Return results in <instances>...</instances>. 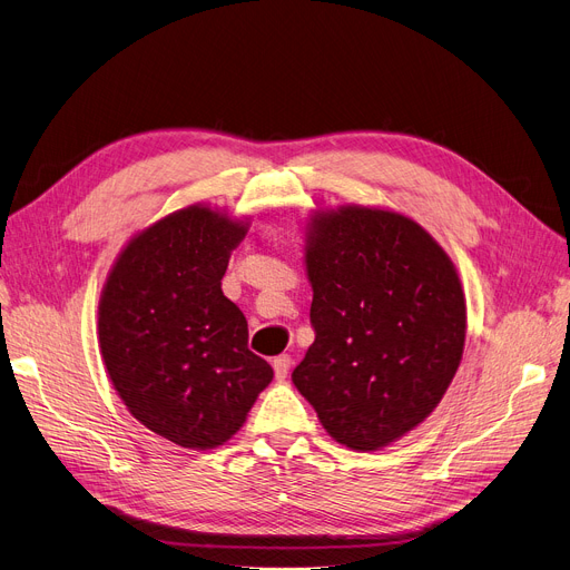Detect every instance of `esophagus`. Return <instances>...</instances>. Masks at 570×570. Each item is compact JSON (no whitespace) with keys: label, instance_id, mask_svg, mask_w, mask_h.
Returning a JSON list of instances; mask_svg holds the SVG:
<instances>
[{"label":"esophagus","instance_id":"34e87169","mask_svg":"<svg viewBox=\"0 0 570 570\" xmlns=\"http://www.w3.org/2000/svg\"><path fill=\"white\" fill-rule=\"evenodd\" d=\"M291 365H293V361H291V355H277L275 361H273V367H275V376L277 379H286V374H288V370H291Z\"/></svg>","mask_w":570,"mask_h":570}]
</instances>
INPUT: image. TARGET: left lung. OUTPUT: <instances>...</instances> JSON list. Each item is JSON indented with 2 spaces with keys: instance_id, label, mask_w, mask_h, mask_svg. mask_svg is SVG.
I'll use <instances>...</instances> for the list:
<instances>
[{
  "instance_id": "8db88e82",
  "label": "left lung",
  "mask_w": 570,
  "mask_h": 570,
  "mask_svg": "<svg viewBox=\"0 0 570 570\" xmlns=\"http://www.w3.org/2000/svg\"><path fill=\"white\" fill-rule=\"evenodd\" d=\"M314 344L293 383L353 451H379L421 425L464 351L466 303L436 239L391 209L344 205L307 224Z\"/></svg>"
}]
</instances>
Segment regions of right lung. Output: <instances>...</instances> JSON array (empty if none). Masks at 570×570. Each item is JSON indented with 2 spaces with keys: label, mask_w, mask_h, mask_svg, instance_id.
Listing matches in <instances>:
<instances>
[{
  "label": "right lung",
  "mask_w": 570,
  "mask_h": 570,
  "mask_svg": "<svg viewBox=\"0 0 570 570\" xmlns=\"http://www.w3.org/2000/svg\"><path fill=\"white\" fill-rule=\"evenodd\" d=\"M247 224L205 205L129 239L99 301L108 376L136 421L191 451L228 441L273 381L247 318L222 291Z\"/></svg>",
  "instance_id": "right-lung-1"
}]
</instances>
